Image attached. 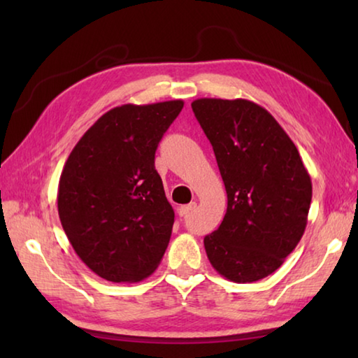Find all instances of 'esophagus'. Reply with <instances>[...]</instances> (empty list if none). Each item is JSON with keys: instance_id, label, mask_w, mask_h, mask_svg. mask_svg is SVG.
I'll return each instance as SVG.
<instances>
[{"instance_id": "1", "label": "esophagus", "mask_w": 358, "mask_h": 358, "mask_svg": "<svg viewBox=\"0 0 358 358\" xmlns=\"http://www.w3.org/2000/svg\"><path fill=\"white\" fill-rule=\"evenodd\" d=\"M197 207V203L196 202H191V203H187V205H181V207L178 208V215L180 216H186V215H189L191 211Z\"/></svg>"}]
</instances>
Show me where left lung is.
<instances>
[{"label": "left lung", "instance_id": "1", "mask_svg": "<svg viewBox=\"0 0 358 358\" xmlns=\"http://www.w3.org/2000/svg\"><path fill=\"white\" fill-rule=\"evenodd\" d=\"M191 107L227 192L221 226L203 238L210 264L229 281L262 280L303 237L313 197L310 173L286 131L256 102L201 98Z\"/></svg>", "mask_w": 358, "mask_h": 358}]
</instances>
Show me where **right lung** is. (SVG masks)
<instances>
[{"label": "right lung", "instance_id": "1", "mask_svg": "<svg viewBox=\"0 0 358 358\" xmlns=\"http://www.w3.org/2000/svg\"><path fill=\"white\" fill-rule=\"evenodd\" d=\"M181 99L124 104L102 115L66 161L58 215L82 262L112 282H137L159 265L172 235L155 153Z\"/></svg>", "mask_w": 358, "mask_h": 358}]
</instances>
